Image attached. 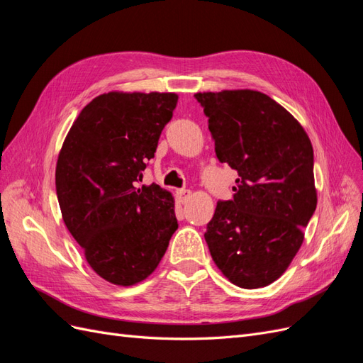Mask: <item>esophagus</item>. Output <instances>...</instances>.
<instances>
[{
	"instance_id": "esophagus-1",
	"label": "esophagus",
	"mask_w": 363,
	"mask_h": 363,
	"mask_svg": "<svg viewBox=\"0 0 363 363\" xmlns=\"http://www.w3.org/2000/svg\"><path fill=\"white\" fill-rule=\"evenodd\" d=\"M189 195H191V191H189V189H179V191H177V199H179L180 203H186V201H188Z\"/></svg>"
}]
</instances>
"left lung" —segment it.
Masks as SVG:
<instances>
[{"label": "left lung", "instance_id": "left-lung-1", "mask_svg": "<svg viewBox=\"0 0 363 363\" xmlns=\"http://www.w3.org/2000/svg\"><path fill=\"white\" fill-rule=\"evenodd\" d=\"M195 98L208 118L218 160L239 174L233 199L218 201L204 239L216 267L236 286H268L300 250L316 208L311 139L262 92Z\"/></svg>", "mask_w": 363, "mask_h": 363}]
</instances>
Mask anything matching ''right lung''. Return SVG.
I'll use <instances>...</instances> for the list:
<instances>
[{"label":"right lung","instance_id":"add662e5","mask_svg":"<svg viewBox=\"0 0 363 363\" xmlns=\"http://www.w3.org/2000/svg\"><path fill=\"white\" fill-rule=\"evenodd\" d=\"M177 100L103 94L80 112L60 150L56 191L65 225L91 268L119 286L145 280L179 227L171 192L156 183L138 188Z\"/></svg>","mask_w":363,"mask_h":363}]
</instances>
